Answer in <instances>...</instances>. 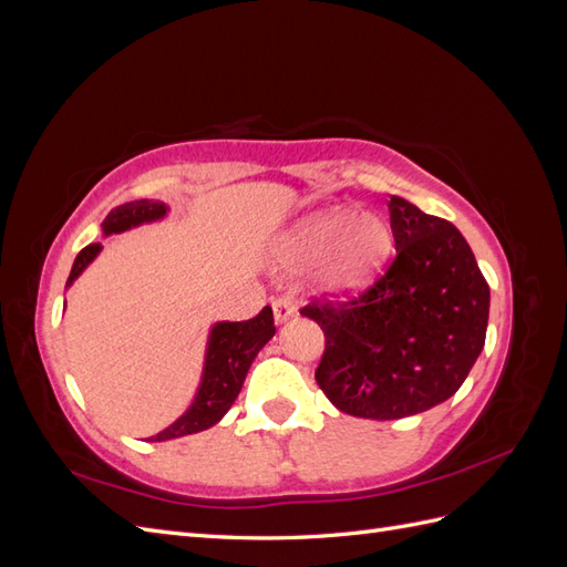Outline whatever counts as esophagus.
I'll use <instances>...</instances> for the list:
<instances>
[{
    "mask_svg": "<svg viewBox=\"0 0 567 567\" xmlns=\"http://www.w3.org/2000/svg\"><path fill=\"white\" fill-rule=\"evenodd\" d=\"M271 310H274V319L281 323V321L293 317L298 312V307L290 302V300H286V298H277V300L271 302Z\"/></svg>",
    "mask_w": 567,
    "mask_h": 567,
    "instance_id": "34e87169",
    "label": "esophagus"
}]
</instances>
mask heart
I'll list each match as a JSON object with an SVG mask.
<instances>
[{"mask_svg":"<svg viewBox=\"0 0 567 567\" xmlns=\"http://www.w3.org/2000/svg\"><path fill=\"white\" fill-rule=\"evenodd\" d=\"M390 248V229L375 215L326 210L290 234L284 262L290 269H317L326 288L338 293L362 288Z\"/></svg>","mask_w":567,"mask_h":567,"instance_id":"heart-1","label":"heart"}]
</instances>
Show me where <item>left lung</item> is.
Wrapping results in <instances>:
<instances>
[{
    "label": "left lung",
    "instance_id": "1",
    "mask_svg": "<svg viewBox=\"0 0 567 567\" xmlns=\"http://www.w3.org/2000/svg\"><path fill=\"white\" fill-rule=\"evenodd\" d=\"M394 257L362 293L315 298L300 315L323 331L315 379L350 416L421 414L466 381L485 346L489 286L452 221L388 203Z\"/></svg>",
    "mask_w": 567,
    "mask_h": 567
}]
</instances>
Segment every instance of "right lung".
I'll return each instance as SVG.
<instances>
[{
    "label": "right lung",
    "mask_w": 567,
    "mask_h": 567,
    "mask_svg": "<svg viewBox=\"0 0 567 567\" xmlns=\"http://www.w3.org/2000/svg\"><path fill=\"white\" fill-rule=\"evenodd\" d=\"M165 213L167 208L161 200H134L113 208L101 227H104V234L109 236L142 225V221L158 219ZM99 250L101 244H90L87 248L80 250L65 286H71L80 277L82 269L94 260ZM274 331L277 329H274L271 307H262L260 315L246 321L217 323L210 333L208 354H205V371L196 402L182 419H177L173 425L148 440L163 442L173 437H184L192 433L208 431L210 425H215L231 409L238 392L244 388L252 359L267 346V340L274 336Z\"/></svg>",
    "instance_id": "right-lung-1"
}]
</instances>
